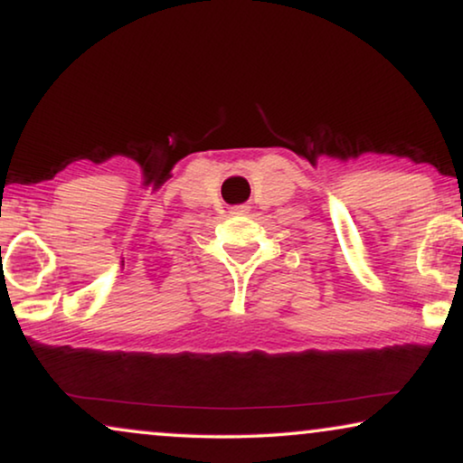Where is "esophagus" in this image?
<instances>
[{
	"mask_svg": "<svg viewBox=\"0 0 463 463\" xmlns=\"http://www.w3.org/2000/svg\"><path fill=\"white\" fill-rule=\"evenodd\" d=\"M231 213H235V215L250 213V205H235V207H231Z\"/></svg>",
	"mask_w": 463,
	"mask_h": 463,
	"instance_id": "1",
	"label": "esophagus"
}]
</instances>
